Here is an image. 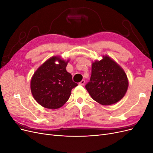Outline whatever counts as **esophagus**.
Segmentation results:
<instances>
[{"label":"esophagus","instance_id":"1","mask_svg":"<svg viewBox=\"0 0 153 153\" xmlns=\"http://www.w3.org/2000/svg\"><path fill=\"white\" fill-rule=\"evenodd\" d=\"M84 84H85V80H82L79 83V84L81 85H84Z\"/></svg>","mask_w":153,"mask_h":153}]
</instances>
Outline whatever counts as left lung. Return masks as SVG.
<instances>
[{"mask_svg":"<svg viewBox=\"0 0 153 153\" xmlns=\"http://www.w3.org/2000/svg\"><path fill=\"white\" fill-rule=\"evenodd\" d=\"M128 80L123 69L105 55L92 64L90 81L85 85L91 98L103 105L116 103L128 90Z\"/></svg>","mask_w":153,"mask_h":153,"instance_id":"left-lung-1","label":"left lung"}]
</instances>
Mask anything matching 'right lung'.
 <instances>
[{
    "mask_svg": "<svg viewBox=\"0 0 153 153\" xmlns=\"http://www.w3.org/2000/svg\"><path fill=\"white\" fill-rule=\"evenodd\" d=\"M57 61L59 63L56 64ZM69 62L54 56L48 59L35 71L30 81V89L35 100L49 109L61 107L69 100L71 90L78 85L66 71Z\"/></svg>",
    "mask_w": 153,
    "mask_h": 153,
    "instance_id": "add662e5",
    "label": "right lung"
}]
</instances>
